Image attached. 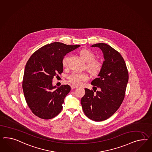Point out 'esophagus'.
I'll return each instance as SVG.
<instances>
[{
    "label": "esophagus",
    "instance_id": "34e87169",
    "mask_svg": "<svg viewBox=\"0 0 152 152\" xmlns=\"http://www.w3.org/2000/svg\"><path fill=\"white\" fill-rule=\"evenodd\" d=\"M71 87L72 89H74V88H77V86H75V85H71Z\"/></svg>",
    "mask_w": 152,
    "mask_h": 152
}]
</instances>
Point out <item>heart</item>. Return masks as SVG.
I'll return each instance as SVG.
<instances>
[{
  "instance_id": "obj_1",
  "label": "heart",
  "mask_w": 152,
  "mask_h": 152,
  "mask_svg": "<svg viewBox=\"0 0 152 152\" xmlns=\"http://www.w3.org/2000/svg\"><path fill=\"white\" fill-rule=\"evenodd\" d=\"M80 55L82 59L87 63V69L91 75L96 76L102 69V64L101 62L94 60L95 55L90 50L83 49L80 51ZM69 56H65L62 59V65L66 67L67 65ZM68 81L74 85H81L82 82L88 79V75L85 72H72L68 76Z\"/></svg>"
}]
</instances>
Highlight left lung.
Segmentation results:
<instances>
[{
  "instance_id": "obj_1",
  "label": "left lung",
  "mask_w": 152,
  "mask_h": 152,
  "mask_svg": "<svg viewBox=\"0 0 152 152\" xmlns=\"http://www.w3.org/2000/svg\"><path fill=\"white\" fill-rule=\"evenodd\" d=\"M91 46L99 48L103 54L102 69L98 77L91 82L96 89L99 88L100 90L94 94V91L85 88V94L81 103L87 117L99 122L110 118L119 108L124 98L129 76L125 61L117 51L104 43Z\"/></svg>"
}]
</instances>
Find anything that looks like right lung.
I'll list each match as a JSON object with an SVG mask.
<instances>
[{"label":"right lung","instance_id":"add662e5","mask_svg":"<svg viewBox=\"0 0 152 152\" xmlns=\"http://www.w3.org/2000/svg\"><path fill=\"white\" fill-rule=\"evenodd\" d=\"M80 46L55 42L41 47L29 58L22 86L26 102L38 117L51 119L61 111L71 87L68 85L53 86V77L63 72V58Z\"/></svg>","mask_w":152,"mask_h":152}]
</instances>
